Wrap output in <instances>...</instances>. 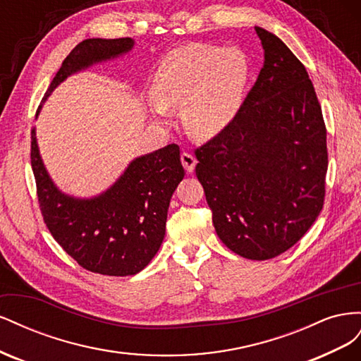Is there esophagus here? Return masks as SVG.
<instances>
[{
	"mask_svg": "<svg viewBox=\"0 0 361 361\" xmlns=\"http://www.w3.org/2000/svg\"><path fill=\"white\" fill-rule=\"evenodd\" d=\"M180 161H182L183 169L188 173H192L195 169V164H197V159H195L191 154H188V152H183V154L180 155Z\"/></svg>",
	"mask_w": 361,
	"mask_h": 361,
	"instance_id": "obj_1",
	"label": "esophagus"
}]
</instances>
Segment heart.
I'll list each match as a JSON object with an SVG mask.
<instances>
[{
	"instance_id": "heart-1",
	"label": "heart",
	"mask_w": 361,
	"mask_h": 361,
	"mask_svg": "<svg viewBox=\"0 0 361 361\" xmlns=\"http://www.w3.org/2000/svg\"><path fill=\"white\" fill-rule=\"evenodd\" d=\"M250 60L238 48L190 45L162 61L154 81L150 113L158 125L170 123V111L182 110L187 133L211 140L231 126L244 105Z\"/></svg>"
}]
</instances>
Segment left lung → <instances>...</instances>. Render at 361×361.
Wrapping results in <instances>:
<instances>
[{
  "label": "left lung",
  "mask_w": 361,
  "mask_h": 361,
  "mask_svg": "<svg viewBox=\"0 0 361 361\" xmlns=\"http://www.w3.org/2000/svg\"><path fill=\"white\" fill-rule=\"evenodd\" d=\"M264 68L235 122L195 150L218 238L267 260L297 244L322 211L326 130L309 73L276 35L255 27Z\"/></svg>",
  "instance_id": "8db88e82"
}]
</instances>
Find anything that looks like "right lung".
Masks as SVG:
<instances>
[{
	"label": "right lung",
	"instance_id": "right-lung-1",
	"mask_svg": "<svg viewBox=\"0 0 361 361\" xmlns=\"http://www.w3.org/2000/svg\"><path fill=\"white\" fill-rule=\"evenodd\" d=\"M134 45L130 37L82 40L64 59L42 105L71 75L123 57ZM31 167L43 220L54 239L82 268L114 277L138 274L158 253L170 199L185 176L179 147L169 145L134 158L101 194L76 197L61 191L49 176L36 128L31 130Z\"/></svg>",
	"mask_w": 361,
	"mask_h": 361
}]
</instances>
